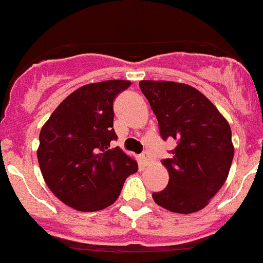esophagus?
I'll list each match as a JSON object with an SVG mask.
<instances>
[{"label":"esophagus","instance_id":"obj_1","mask_svg":"<svg viewBox=\"0 0 263 263\" xmlns=\"http://www.w3.org/2000/svg\"><path fill=\"white\" fill-rule=\"evenodd\" d=\"M142 160H143V163H145V164H148L150 162H152V157H150V154H148L147 152H145L142 154Z\"/></svg>","mask_w":263,"mask_h":263}]
</instances>
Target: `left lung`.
Returning <instances> with one entry per match:
<instances>
[{"mask_svg": "<svg viewBox=\"0 0 263 263\" xmlns=\"http://www.w3.org/2000/svg\"><path fill=\"white\" fill-rule=\"evenodd\" d=\"M157 116L160 137L176 139L173 157L162 163L168 184L153 199L164 210H203L225 183L234 155L228 121L201 92L174 81H139Z\"/></svg>", "mask_w": 263, "mask_h": 263, "instance_id": "obj_1", "label": "left lung"}]
</instances>
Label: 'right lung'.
Instances as JSON below:
<instances>
[{
    "mask_svg": "<svg viewBox=\"0 0 263 263\" xmlns=\"http://www.w3.org/2000/svg\"><path fill=\"white\" fill-rule=\"evenodd\" d=\"M106 80L80 87L63 100L39 134V167L55 196L73 210L95 212L118 199L138 164L120 147L113 129V101L130 87Z\"/></svg>",
    "mask_w": 263,
    "mask_h": 263,
    "instance_id": "obj_1",
    "label": "right lung"
}]
</instances>
